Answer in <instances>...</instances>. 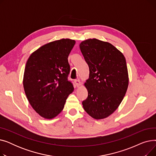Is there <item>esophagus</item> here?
<instances>
[{
    "label": "esophagus",
    "instance_id": "obj_1",
    "mask_svg": "<svg viewBox=\"0 0 156 156\" xmlns=\"http://www.w3.org/2000/svg\"><path fill=\"white\" fill-rule=\"evenodd\" d=\"M75 83L76 86L78 87L81 85V82H80V81L79 80H75Z\"/></svg>",
    "mask_w": 156,
    "mask_h": 156
}]
</instances>
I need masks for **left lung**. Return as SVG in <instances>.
<instances>
[{
    "label": "left lung",
    "instance_id": "left-lung-1",
    "mask_svg": "<svg viewBox=\"0 0 156 156\" xmlns=\"http://www.w3.org/2000/svg\"><path fill=\"white\" fill-rule=\"evenodd\" d=\"M80 48L90 71L84 84L88 97L83 107L93 118H105L116 110L127 90L125 57L111 44L96 38L83 41Z\"/></svg>",
    "mask_w": 156,
    "mask_h": 156
}]
</instances>
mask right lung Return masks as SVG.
Listing matches in <instances>:
<instances>
[{
  "mask_svg": "<svg viewBox=\"0 0 156 156\" xmlns=\"http://www.w3.org/2000/svg\"><path fill=\"white\" fill-rule=\"evenodd\" d=\"M75 42L62 38L48 43L33 52L27 62L24 92L31 107L45 119L58 115L74 90L68 80L70 71L68 58Z\"/></svg>",
  "mask_w": 156,
  "mask_h": 156,
  "instance_id": "right-lung-1",
  "label": "right lung"
}]
</instances>
